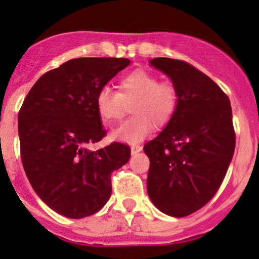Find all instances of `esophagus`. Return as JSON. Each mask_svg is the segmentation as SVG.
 <instances>
[{"mask_svg":"<svg viewBox=\"0 0 259 259\" xmlns=\"http://www.w3.org/2000/svg\"><path fill=\"white\" fill-rule=\"evenodd\" d=\"M141 150H143L141 145H137V144H135V145H131V153H132V154H137V153H140Z\"/></svg>","mask_w":259,"mask_h":259,"instance_id":"34e87169","label":"esophagus"}]
</instances>
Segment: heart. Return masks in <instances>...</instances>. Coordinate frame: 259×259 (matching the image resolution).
<instances>
[{
  "label": "heart",
  "mask_w": 259,
  "mask_h": 259,
  "mask_svg": "<svg viewBox=\"0 0 259 259\" xmlns=\"http://www.w3.org/2000/svg\"><path fill=\"white\" fill-rule=\"evenodd\" d=\"M131 105L135 116L113 131V137L127 144L140 143L153 127L170 122L179 104V92L172 83L162 81L148 71L135 70L119 81V92L104 87L96 96V109L105 124L124 115L125 104Z\"/></svg>",
  "instance_id": "obj_1"
}]
</instances>
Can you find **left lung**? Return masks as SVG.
I'll use <instances>...</instances> for the list:
<instances>
[{
	"mask_svg": "<svg viewBox=\"0 0 259 259\" xmlns=\"http://www.w3.org/2000/svg\"><path fill=\"white\" fill-rule=\"evenodd\" d=\"M170 77L179 92L171 120L144 145L149 157L146 188L154 206L170 217H187L205 206L223 182L236 136L227 95L187 62H149Z\"/></svg>",
	"mask_w": 259,
	"mask_h": 259,
	"instance_id": "1",
	"label": "left lung"
}]
</instances>
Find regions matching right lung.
<instances>
[{"label": "right lung", "mask_w": 259, "mask_h": 259, "mask_svg": "<svg viewBox=\"0 0 259 259\" xmlns=\"http://www.w3.org/2000/svg\"><path fill=\"white\" fill-rule=\"evenodd\" d=\"M127 58H75L48 71L32 87L18 115L20 155L38 197L72 219L95 214L111 194V174L130 159V146L89 150L106 135L96 96Z\"/></svg>", "instance_id": "obj_1"}]
</instances>
